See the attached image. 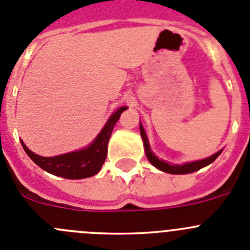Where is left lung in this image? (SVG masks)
<instances>
[{"instance_id":"8db88e82","label":"left lung","mask_w":250,"mask_h":250,"mask_svg":"<svg viewBox=\"0 0 250 250\" xmlns=\"http://www.w3.org/2000/svg\"><path fill=\"white\" fill-rule=\"evenodd\" d=\"M140 134L141 137H143L144 141V147H145V153L147 160L150 161L151 165L159 168L160 171H164V172L171 173V175H186V173H192L196 172V171L201 170L203 167L208 166L209 164L214 161L217 157L219 156L222 153V150H219L218 152L213 153L212 156L207 157V159H202V160H197V161H192V162H185V164H170V162L164 161V160L159 159V157L152 152L150 147V143H148L147 135H146L145 129H144L143 124L140 123Z\"/></svg>"}]
</instances>
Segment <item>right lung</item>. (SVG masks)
I'll list each match as a JSON object with an SVG mask.
<instances>
[{"label":"right lung","mask_w":250,"mask_h":250,"mask_svg":"<svg viewBox=\"0 0 250 250\" xmlns=\"http://www.w3.org/2000/svg\"><path fill=\"white\" fill-rule=\"evenodd\" d=\"M126 109L127 106H121L116 111H114L99 134L97 135V137L91 141L90 145L80 150L53 157H43L32 152L22 140H21V144L32 161L52 175L68 178V180L91 177L102 170L103 164L106 160L107 143L111 136V132L121 113Z\"/></svg>","instance_id":"1"}]
</instances>
